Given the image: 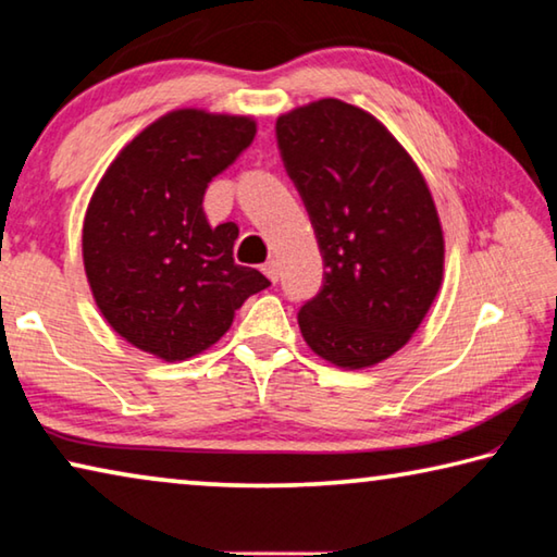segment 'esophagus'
I'll list each match as a JSON object with an SVG mask.
<instances>
[{
  "instance_id": "34e87169",
  "label": "esophagus",
  "mask_w": 557,
  "mask_h": 557,
  "mask_svg": "<svg viewBox=\"0 0 557 557\" xmlns=\"http://www.w3.org/2000/svg\"><path fill=\"white\" fill-rule=\"evenodd\" d=\"M263 273H267V276H269L271 281H278V276H281L278 261H276V259H269L267 263H263Z\"/></svg>"
}]
</instances>
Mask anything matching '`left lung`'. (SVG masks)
<instances>
[{"instance_id": "obj_1", "label": "left lung", "mask_w": 557, "mask_h": 557, "mask_svg": "<svg viewBox=\"0 0 557 557\" xmlns=\"http://www.w3.org/2000/svg\"><path fill=\"white\" fill-rule=\"evenodd\" d=\"M276 138L325 263L321 294L298 311L300 333L338 368H372L405 348L442 288L430 187L375 115L338 98L278 115Z\"/></svg>"}]
</instances>
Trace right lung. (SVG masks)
<instances>
[{
  "label": "right lung",
  "mask_w": 557,
  "mask_h": 557,
  "mask_svg": "<svg viewBox=\"0 0 557 557\" xmlns=\"http://www.w3.org/2000/svg\"><path fill=\"white\" fill-rule=\"evenodd\" d=\"M257 135L251 115L177 108L117 152L84 219V269L108 325L175 362L230 331L236 308L271 281L234 263V222L212 226L202 199Z\"/></svg>",
  "instance_id": "obj_1"
}]
</instances>
